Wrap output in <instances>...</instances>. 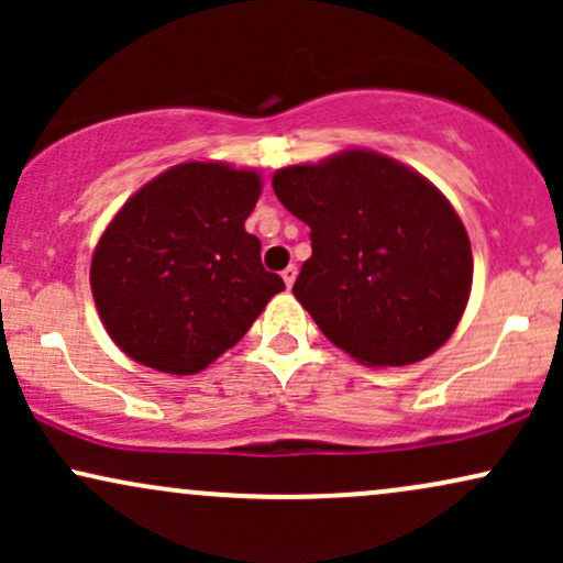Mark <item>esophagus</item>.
Instances as JSON below:
<instances>
[{"label": "esophagus", "mask_w": 563, "mask_h": 563, "mask_svg": "<svg viewBox=\"0 0 563 563\" xmlns=\"http://www.w3.org/2000/svg\"><path fill=\"white\" fill-rule=\"evenodd\" d=\"M280 275H283V283H286V288H290V286H294V283H296V267H294V264L283 269Z\"/></svg>", "instance_id": "esophagus-1"}]
</instances>
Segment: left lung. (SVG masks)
I'll return each mask as SVG.
<instances>
[{
	"mask_svg": "<svg viewBox=\"0 0 563 563\" xmlns=\"http://www.w3.org/2000/svg\"><path fill=\"white\" fill-rule=\"evenodd\" d=\"M277 200L309 224L294 296L371 367L421 363L450 339L474 280L468 232L429 179L373 151L277 169Z\"/></svg>",
	"mask_w": 563,
	"mask_h": 563,
	"instance_id": "left-lung-1",
	"label": "left lung"
}]
</instances>
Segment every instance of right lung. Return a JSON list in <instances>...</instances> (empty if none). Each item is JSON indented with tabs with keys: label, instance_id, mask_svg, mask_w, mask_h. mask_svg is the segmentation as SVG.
<instances>
[{
	"label": "right lung",
	"instance_id": "obj_1",
	"mask_svg": "<svg viewBox=\"0 0 563 563\" xmlns=\"http://www.w3.org/2000/svg\"><path fill=\"white\" fill-rule=\"evenodd\" d=\"M260 196L254 169L187 161L121 206L89 269L95 307L121 352L192 376L243 339L286 288L243 228Z\"/></svg>",
	"mask_w": 563,
	"mask_h": 563
}]
</instances>
